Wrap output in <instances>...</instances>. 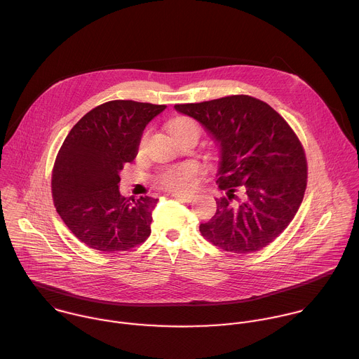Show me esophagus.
<instances>
[{
    "mask_svg": "<svg viewBox=\"0 0 359 359\" xmlns=\"http://www.w3.org/2000/svg\"><path fill=\"white\" fill-rule=\"evenodd\" d=\"M172 196L175 198V199H180V201H184V202H192L194 201V198H195V195L194 194H184V192H174L172 194Z\"/></svg>",
    "mask_w": 359,
    "mask_h": 359,
    "instance_id": "esophagus-1",
    "label": "esophagus"
}]
</instances>
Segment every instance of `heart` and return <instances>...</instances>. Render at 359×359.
I'll list each match as a JSON object with an SVG mask.
<instances>
[{
	"label": "heart",
	"instance_id": "1",
	"mask_svg": "<svg viewBox=\"0 0 359 359\" xmlns=\"http://www.w3.org/2000/svg\"><path fill=\"white\" fill-rule=\"evenodd\" d=\"M189 125H196V123L189 118H177L170 123V130L185 128ZM196 172H198V167L192 163L178 165V167H171L160 175L158 182L161 187L170 191H187L194 187L196 180Z\"/></svg>",
	"mask_w": 359,
	"mask_h": 359
}]
</instances>
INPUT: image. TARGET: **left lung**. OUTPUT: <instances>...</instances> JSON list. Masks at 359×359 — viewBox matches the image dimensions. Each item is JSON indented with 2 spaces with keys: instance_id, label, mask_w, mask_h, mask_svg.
Returning a JSON list of instances; mask_svg holds the SVG:
<instances>
[{
  "instance_id": "obj_1",
  "label": "left lung",
  "mask_w": 359,
  "mask_h": 359,
  "mask_svg": "<svg viewBox=\"0 0 359 359\" xmlns=\"http://www.w3.org/2000/svg\"><path fill=\"white\" fill-rule=\"evenodd\" d=\"M198 121L217 144V184L227 196L216 199L215 216L199 226L202 236L234 253L260 250L297 215L306 189L304 149L284 118L250 96L175 104Z\"/></svg>"
}]
</instances>
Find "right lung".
<instances>
[{"label": "right lung", "mask_w": 359, "mask_h": 359, "mask_svg": "<svg viewBox=\"0 0 359 359\" xmlns=\"http://www.w3.org/2000/svg\"><path fill=\"white\" fill-rule=\"evenodd\" d=\"M165 106L114 100L97 106L65 137L53 170L55 209L71 233L100 252L128 250L150 236L157 199L121 196L120 172L146 125Z\"/></svg>", "instance_id": "1"}]
</instances>
